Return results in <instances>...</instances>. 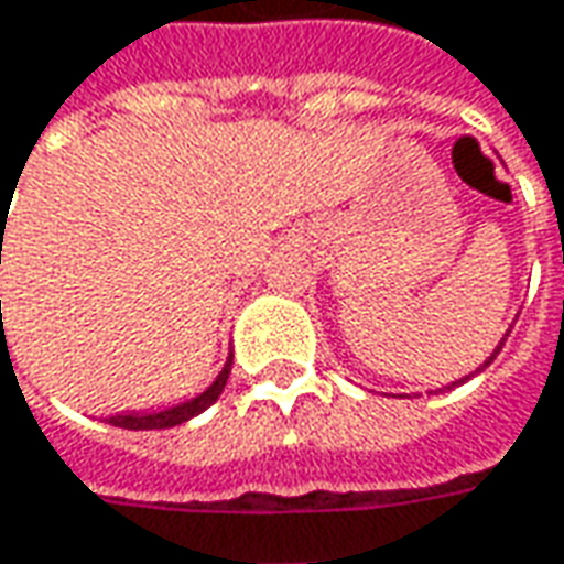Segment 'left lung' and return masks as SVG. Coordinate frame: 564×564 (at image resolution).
<instances>
[{
  "label": "left lung",
  "instance_id": "left-lung-1",
  "mask_svg": "<svg viewBox=\"0 0 564 564\" xmlns=\"http://www.w3.org/2000/svg\"><path fill=\"white\" fill-rule=\"evenodd\" d=\"M507 336H509V333H507ZM503 343H507V339H503ZM503 343H500V346H497V351H494L491 358H488V361L481 364V367H478V370H485V367H488V364H491L494 358H497V355H500V348H503ZM478 370H475V373H478ZM466 379H469V377H466ZM466 379H459V382H466ZM454 386H457V382H454Z\"/></svg>",
  "mask_w": 564,
  "mask_h": 564
}]
</instances>
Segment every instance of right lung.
<instances>
[{
    "mask_svg": "<svg viewBox=\"0 0 564 564\" xmlns=\"http://www.w3.org/2000/svg\"><path fill=\"white\" fill-rule=\"evenodd\" d=\"M2 305V302H0ZM228 373H231V358L228 364L221 367V373L216 377V382L200 392L197 398H191L185 404H175V408H166V411H156V413H120V416H110V426H120V429H170V426H182L187 423L191 416H197L203 413L209 404H216V398L225 389V382H228Z\"/></svg>",
    "mask_w": 564,
    "mask_h": 564,
    "instance_id": "right-lung-1",
    "label": "right lung"
}]
</instances>
